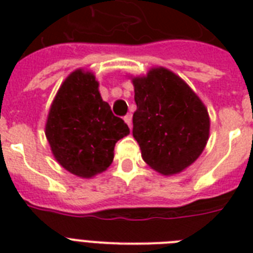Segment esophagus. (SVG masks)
Instances as JSON below:
<instances>
[{
  "instance_id": "obj_1",
  "label": "esophagus",
  "mask_w": 253,
  "mask_h": 253,
  "mask_svg": "<svg viewBox=\"0 0 253 253\" xmlns=\"http://www.w3.org/2000/svg\"><path fill=\"white\" fill-rule=\"evenodd\" d=\"M125 122L127 123V125H128V127H132V115L131 114H127L126 117H125Z\"/></svg>"
}]
</instances>
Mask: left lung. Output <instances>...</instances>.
<instances>
[{"mask_svg": "<svg viewBox=\"0 0 253 253\" xmlns=\"http://www.w3.org/2000/svg\"><path fill=\"white\" fill-rule=\"evenodd\" d=\"M136 111L132 135L143 160L170 176L192 166L208 144V107L180 76L164 67L131 76Z\"/></svg>", "mask_w": 253, "mask_h": 253, "instance_id": "left-lung-1", "label": "left lung"}]
</instances>
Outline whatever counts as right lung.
<instances>
[{
  "mask_svg": "<svg viewBox=\"0 0 253 253\" xmlns=\"http://www.w3.org/2000/svg\"><path fill=\"white\" fill-rule=\"evenodd\" d=\"M98 86L93 72L73 71L59 87L45 122L53 158L81 178L106 170L114 159L115 143L130 134L123 119L111 113Z\"/></svg>",
  "mask_w": 253,
  "mask_h": 253,
  "instance_id": "right-lung-1",
  "label": "right lung"
}]
</instances>
